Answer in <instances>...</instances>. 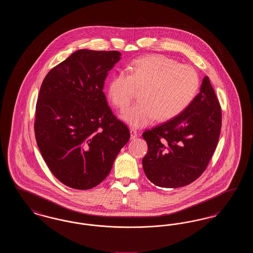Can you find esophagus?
Returning <instances> with one entry per match:
<instances>
[{
	"mask_svg": "<svg viewBox=\"0 0 253 253\" xmlns=\"http://www.w3.org/2000/svg\"><path fill=\"white\" fill-rule=\"evenodd\" d=\"M137 135H138V132H137V130H136V129H134V128H131V138H132V139H134Z\"/></svg>",
	"mask_w": 253,
	"mask_h": 253,
	"instance_id": "obj_1",
	"label": "esophagus"
}]
</instances>
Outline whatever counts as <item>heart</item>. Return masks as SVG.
<instances>
[{"mask_svg": "<svg viewBox=\"0 0 253 253\" xmlns=\"http://www.w3.org/2000/svg\"><path fill=\"white\" fill-rule=\"evenodd\" d=\"M116 74L108 85V96L120 110L127 108L140 90L139 101L121 118L133 127H143L157 118L167 121L182 113L196 96L200 80L195 69L163 55L137 58Z\"/></svg>", "mask_w": 253, "mask_h": 253, "instance_id": "1", "label": "heart"}]
</instances>
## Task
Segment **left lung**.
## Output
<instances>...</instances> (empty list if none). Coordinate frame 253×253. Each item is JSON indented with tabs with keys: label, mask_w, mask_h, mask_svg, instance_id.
Segmentation results:
<instances>
[{
	"label": "left lung",
	"mask_w": 253,
	"mask_h": 253,
	"mask_svg": "<svg viewBox=\"0 0 253 253\" xmlns=\"http://www.w3.org/2000/svg\"><path fill=\"white\" fill-rule=\"evenodd\" d=\"M221 106L210 79L178 116L142 136L148 152L142 159L148 179L161 188L176 189L196 180L207 168L220 136Z\"/></svg>",
	"instance_id": "obj_1"
}]
</instances>
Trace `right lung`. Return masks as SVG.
<instances>
[{"instance_id": "obj_1", "label": "right lung", "mask_w": 253, "mask_h": 253, "mask_svg": "<svg viewBox=\"0 0 253 253\" xmlns=\"http://www.w3.org/2000/svg\"><path fill=\"white\" fill-rule=\"evenodd\" d=\"M121 56L119 51L78 50L52 68L41 86L37 144L51 172L72 189L89 190L104 180L130 139L102 91Z\"/></svg>"}]
</instances>
